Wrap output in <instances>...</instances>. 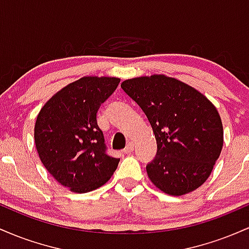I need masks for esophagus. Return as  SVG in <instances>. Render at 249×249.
<instances>
[{"label":"esophagus","mask_w":249,"mask_h":249,"mask_svg":"<svg viewBox=\"0 0 249 249\" xmlns=\"http://www.w3.org/2000/svg\"><path fill=\"white\" fill-rule=\"evenodd\" d=\"M133 150H134V145H133V142H128V144L126 145V147L124 148V153L128 154V153L133 152Z\"/></svg>","instance_id":"34e87169"}]
</instances>
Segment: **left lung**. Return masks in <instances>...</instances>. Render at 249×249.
Returning <instances> with one entry per match:
<instances>
[{
    "instance_id": "8db88e82",
    "label": "left lung",
    "mask_w": 249,
    "mask_h": 249,
    "mask_svg": "<svg viewBox=\"0 0 249 249\" xmlns=\"http://www.w3.org/2000/svg\"><path fill=\"white\" fill-rule=\"evenodd\" d=\"M122 89L146 115L157 156L146 172L154 186L184 196L206 181L224 145L218 110L186 83L165 75L126 79Z\"/></svg>"
}]
</instances>
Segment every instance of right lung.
<instances>
[{
  "label": "right lung",
  "instance_id": "1",
  "mask_svg": "<svg viewBox=\"0 0 249 249\" xmlns=\"http://www.w3.org/2000/svg\"><path fill=\"white\" fill-rule=\"evenodd\" d=\"M121 79L83 77L55 93L41 108L35 144L42 164L59 184L87 193L108 181L119 159L107 154L97 111Z\"/></svg>",
  "mask_w": 249,
  "mask_h": 249
}]
</instances>
